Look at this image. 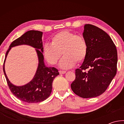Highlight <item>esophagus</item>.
Returning a JSON list of instances; mask_svg holds the SVG:
<instances>
[{
    "instance_id": "1",
    "label": "esophagus",
    "mask_w": 124,
    "mask_h": 124,
    "mask_svg": "<svg viewBox=\"0 0 124 124\" xmlns=\"http://www.w3.org/2000/svg\"><path fill=\"white\" fill-rule=\"evenodd\" d=\"M66 71H65V70H59V73H60L61 74H65V73H66Z\"/></svg>"
}]
</instances>
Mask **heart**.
I'll return each instance as SVG.
<instances>
[{"instance_id": "1", "label": "heart", "mask_w": 124, "mask_h": 124, "mask_svg": "<svg viewBox=\"0 0 124 124\" xmlns=\"http://www.w3.org/2000/svg\"><path fill=\"white\" fill-rule=\"evenodd\" d=\"M87 53V45L85 39L67 31L54 35L51 44H46L43 47L44 58L51 64L57 63L62 54H64L60 63V67L63 69L71 68L77 62H83Z\"/></svg>"}]
</instances>
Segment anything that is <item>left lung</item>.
Here are the masks:
<instances>
[{
	"label": "left lung",
	"instance_id": "left-lung-1",
	"mask_svg": "<svg viewBox=\"0 0 124 124\" xmlns=\"http://www.w3.org/2000/svg\"><path fill=\"white\" fill-rule=\"evenodd\" d=\"M83 34L87 45V55L75 70L70 86L79 97H95L106 91L116 75L117 50L109 35L97 27L85 24Z\"/></svg>",
	"mask_w": 124,
	"mask_h": 124
}]
</instances>
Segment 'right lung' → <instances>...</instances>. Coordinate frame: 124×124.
<instances>
[{
  "label": "right lung",
  "instance_id": "add662e5",
  "mask_svg": "<svg viewBox=\"0 0 124 124\" xmlns=\"http://www.w3.org/2000/svg\"><path fill=\"white\" fill-rule=\"evenodd\" d=\"M43 32L38 31H29L21 37L15 40L10 44L6 53L3 64V71L10 91L16 97L22 101L30 103H38L43 101L49 97L51 93L52 82L56 77L59 75L57 69L54 67H47L44 63ZM22 44L28 45L38 49H36L39 58V64L34 78L29 83L22 87H16L10 83L4 70L6 57L12 47Z\"/></svg>",
  "mask_w": 124,
  "mask_h": 124
}]
</instances>
